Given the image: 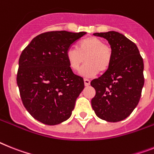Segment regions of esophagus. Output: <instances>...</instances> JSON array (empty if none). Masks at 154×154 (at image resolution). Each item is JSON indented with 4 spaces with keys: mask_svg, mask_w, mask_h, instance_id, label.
Wrapping results in <instances>:
<instances>
[{
    "mask_svg": "<svg viewBox=\"0 0 154 154\" xmlns=\"http://www.w3.org/2000/svg\"><path fill=\"white\" fill-rule=\"evenodd\" d=\"M84 82H85V86H88V85H90V81H89L88 79H87V78H85V79H84Z\"/></svg>",
    "mask_w": 154,
    "mask_h": 154,
    "instance_id": "1",
    "label": "esophagus"
}]
</instances>
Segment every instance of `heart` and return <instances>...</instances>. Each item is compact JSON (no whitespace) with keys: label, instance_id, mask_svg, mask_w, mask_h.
<instances>
[{"label":"heart","instance_id":"obj_1","mask_svg":"<svg viewBox=\"0 0 154 154\" xmlns=\"http://www.w3.org/2000/svg\"><path fill=\"white\" fill-rule=\"evenodd\" d=\"M113 51L109 45H105L99 37H88L81 40L77 44V49L69 48L66 51V59L69 66L73 71L80 69L81 74L87 77H94L99 70L105 72L112 63Z\"/></svg>","mask_w":154,"mask_h":154}]
</instances>
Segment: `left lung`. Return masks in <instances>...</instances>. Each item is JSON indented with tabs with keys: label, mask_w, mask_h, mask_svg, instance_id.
<instances>
[{
	"label": "left lung",
	"mask_w": 154,
	"mask_h": 154,
	"mask_svg": "<svg viewBox=\"0 0 154 154\" xmlns=\"http://www.w3.org/2000/svg\"><path fill=\"white\" fill-rule=\"evenodd\" d=\"M94 35L108 41L113 58L109 69L91 81V85L95 89L91 106L100 119L121 121L131 114L140 99L144 85L143 59L136 45L118 32Z\"/></svg>",
	"instance_id": "left-lung-1"
}]
</instances>
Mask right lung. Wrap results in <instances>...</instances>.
<instances>
[{
	"label": "right lung",
	"mask_w": 154,
	"mask_h": 154,
	"mask_svg": "<svg viewBox=\"0 0 154 154\" xmlns=\"http://www.w3.org/2000/svg\"><path fill=\"white\" fill-rule=\"evenodd\" d=\"M85 33L46 32L22 51L16 78L20 97L29 114L41 123L59 125L72 114L85 83L69 67L66 51Z\"/></svg>",
	"instance_id": "1"
}]
</instances>
